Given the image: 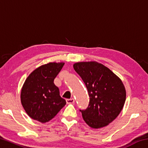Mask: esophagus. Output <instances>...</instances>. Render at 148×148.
<instances>
[{"instance_id": "esophagus-1", "label": "esophagus", "mask_w": 148, "mask_h": 148, "mask_svg": "<svg viewBox=\"0 0 148 148\" xmlns=\"http://www.w3.org/2000/svg\"><path fill=\"white\" fill-rule=\"evenodd\" d=\"M66 103L71 104V103H74L75 101H74V99L73 98H72V99H66Z\"/></svg>"}]
</instances>
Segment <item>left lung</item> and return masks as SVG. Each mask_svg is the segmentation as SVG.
Here are the masks:
<instances>
[{
  "mask_svg": "<svg viewBox=\"0 0 148 148\" xmlns=\"http://www.w3.org/2000/svg\"><path fill=\"white\" fill-rule=\"evenodd\" d=\"M73 66L89 93L88 106L79 109L83 119L92 128L106 126L116 118L124 106L126 92L122 82L99 62H77Z\"/></svg>",
  "mask_w": 148,
  "mask_h": 148,
  "instance_id": "8db88e82",
  "label": "left lung"
}]
</instances>
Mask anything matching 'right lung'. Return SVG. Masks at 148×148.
Returning a JSON list of instances; mask_svg holds the SVG:
<instances>
[{
  "mask_svg": "<svg viewBox=\"0 0 148 148\" xmlns=\"http://www.w3.org/2000/svg\"><path fill=\"white\" fill-rule=\"evenodd\" d=\"M64 63L49 62L32 72L22 87L21 101L32 119L46 123L53 119L66 104L53 81Z\"/></svg>",
  "mask_w": 148,
  "mask_h": 148,
  "instance_id": "right-lung-1",
  "label": "right lung"
}]
</instances>
